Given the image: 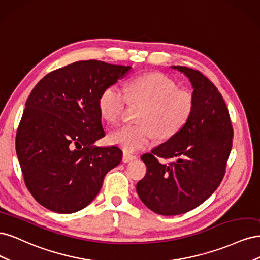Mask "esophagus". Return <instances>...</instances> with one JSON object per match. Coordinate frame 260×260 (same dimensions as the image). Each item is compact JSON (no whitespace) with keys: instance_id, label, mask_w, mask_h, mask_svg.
<instances>
[{"instance_id":"esophagus-1","label":"esophagus","mask_w":260,"mask_h":260,"mask_svg":"<svg viewBox=\"0 0 260 260\" xmlns=\"http://www.w3.org/2000/svg\"><path fill=\"white\" fill-rule=\"evenodd\" d=\"M135 159H137L136 155H132L128 152H123V156H122V161L123 162H129L131 160H135Z\"/></svg>"}]
</instances>
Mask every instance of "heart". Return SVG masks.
<instances>
[{
    "label": "heart",
    "mask_w": 260,
    "mask_h": 260,
    "mask_svg": "<svg viewBox=\"0 0 260 260\" xmlns=\"http://www.w3.org/2000/svg\"><path fill=\"white\" fill-rule=\"evenodd\" d=\"M127 94L119 86L109 85L101 93L100 114L104 120L117 124L129 103L144 104L138 125H123L111 133L109 141L133 152L151 145L157 136L168 140L182 130L193 115V93L178 89V84L162 73H147L129 81Z\"/></svg>",
    "instance_id": "heart-1"
}]
</instances>
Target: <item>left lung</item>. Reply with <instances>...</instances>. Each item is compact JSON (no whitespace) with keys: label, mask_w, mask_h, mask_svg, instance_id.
<instances>
[{"label":"left lung","mask_w":260,"mask_h":260,"mask_svg":"<svg viewBox=\"0 0 260 260\" xmlns=\"http://www.w3.org/2000/svg\"><path fill=\"white\" fill-rule=\"evenodd\" d=\"M172 68L190 79L194 112L178 135L142 155L147 170L137 184L144 205L164 216L190 211L217 190L225 174L233 140L229 111L215 84L199 70ZM160 158L177 160L164 164Z\"/></svg>","instance_id":"obj_1"}]
</instances>
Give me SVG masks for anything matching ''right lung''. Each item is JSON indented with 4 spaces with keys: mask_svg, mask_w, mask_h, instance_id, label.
I'll list each match as a JSON object with an SVG mask.
<instances>
[{
    "mask_svg": "<svg viewBox=\"0 0 260 260\" xmlns=\"http://www.w3.org/2000/svg\"><path fill=\"white\" fill-rule=\"evenodd\" d=\"M130 69L80 60L53 70L31 91L16 133V153L27 188L45 208L72 214L88 206L107 172L120 164L119 147L94 142L105 137L101 93Z\"/></svg>",
    "mask_w": 260,
    "mask_h": 260,
    "instance_id": "obj_1",
    "label": "right lung"
}]
</instances>
